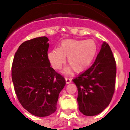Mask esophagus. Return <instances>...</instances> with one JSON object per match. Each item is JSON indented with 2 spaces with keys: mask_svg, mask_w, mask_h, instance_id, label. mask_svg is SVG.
Here are the masks:
<instances>
[{
  "mask_svg": "<svg viewBox=\"0 0 130 130\" xmlns=\"http://www.w3.org/2000/svg\"><path fill=\"white\" fill-rule=\"evenodd\" d=\"M65 81H66L67 84H69V83L72 82V79L69 78H65Z\"/></svg>",
  "mask_w": 130,
  "mask_h": 130,
  "instance_id": "esophagus-1",
  "label": "esophagus"
}]
</instances>
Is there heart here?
I'll use <instances>...</instances> for the list:
<instances>
[{
	"instance_id": "obj_1",
	"label": "heart",
	"mask_w": 130,
	"mask_h": 130,
	"mask_svg": "<svg viewBox=\"0 0 130 130\" xmlns=\"http://www.w3.org/2000/svg\"><path fill=\"white\" fill-rule=\"evenodd\" d=\"M97 52L98 45L93 39H66L62 41L60 49L50 51L48 58L54 69H60L65 63V56H67V63L74 72H81L91 64Z\"/></svg>"
}]
</instances>
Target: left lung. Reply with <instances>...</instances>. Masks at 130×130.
<instances>
[{
    "label": "left lung",
    "instance_id": "obj_1",
    "mask_svg": "<svg viewBox=\"0 0 130 130\" xmlns=\"http://www.w3.org/2000/svg\"><path fill=\"white\" fill-rule=\"evenodd\" d=\"M116 73L112 50L104 42L93 65L73 80L78 88V108L83 115H98L110 104L115 93Z\"/></svg>",
    "mask_w": 130,
    "mask_h": 130
}]
</instances>
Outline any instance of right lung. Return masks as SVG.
Here are the masks:
<instances>
[{"label": "right lung", "mask_w": 130, "mask_h": 130, "mask_svg": "<svg viewBox=\"0 0 130 130\" xmlns=\"http://www.w3.org/2000/svg\"><path fill=\"white\" fill-rule=\"evenodd\" d=\"M49 39L39 37L24 41L15 54L11 76L17 98L24 108L37 117L54 113L65 78L50 67Z\"/></svg>", "instance_id": "add662e5"}]
</instances>
